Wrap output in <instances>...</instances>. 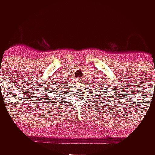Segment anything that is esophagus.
<instances>
[{"instance_id":"1","label":"esophagus","mask_w":155,"mask_h":155,"mask_svg":"<svg viewBox=\"0 0 155 155\" xmlns=\"http://www.w3.org/2000/svg\"><path fill=\"white\" fill-rule=\"evenodd\" d=\"M80 81H81L80 79H77V82H80Z\"/></svg>"}]
</instances>
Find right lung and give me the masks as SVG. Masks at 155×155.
<instances>
[{
	"label": "right lung",
	"mask_w": 155,
	"mask_h": 155,
	"mask_svg": "<svg viewBox=\"0 0 155 155\" xmlns=\"http://www.w3.org/2000/svg\"><path fill=\"white\" fill-rule=\"evenodd\" d=\"M52 88H53V87L51 86L50 88H47V89H46V90L48 91V92H47V93H48V94H49V95H48V96H49V97H50V94H53V93H50V92H52V91H53V89H52Z\"/></svg>",
	"instance_id": "right-lung-1"
}]
</instances>
